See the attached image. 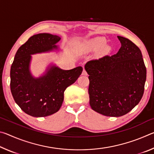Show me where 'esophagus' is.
Segmentation results:
<instances>
[{"instance_id": "esophagus-1", "label": "esophagus", "mask_w": 154, "mask_h": 154, "mask_svg": "<svg viewBox=\"0 0 154 154\" xmlns=\"http://www.w3.org/2000/svg\"><path fill=\"white\" fill-rule=\"evenodd\" d=\"M82 75H88L87 72H86V71H85V69H83V72H82Z\"/></svg>"}]
</instances>
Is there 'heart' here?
<instances>
[{"instance_id":"b5f03b06","label":"heart","mask_w":154,"mask_h":154,"mask_svg":"<svg viewBox=\"0 0 154 154\" xmlns=\"http://www.w3.org/2000/svg\"><path fill=\"white\" fill-rule=\"evenodd\" d=\"M106 40L103 38H96L89 43V48L92 49H98L105 45Z\"/></svg>"}]
</instances>
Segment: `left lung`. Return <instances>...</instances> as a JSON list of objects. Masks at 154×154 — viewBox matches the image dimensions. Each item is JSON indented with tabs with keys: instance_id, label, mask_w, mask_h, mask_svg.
Listing matches in <instances>:
<instances>
[{
	"instance_id": "obj_1",
	"label": "left lung",
	"mask_w": 154,
	"mask_h": 154,
	"mask_svg": "<svg viewBox=\"0 0 154 154\" xmlns=\"http://www.w3.org/2000/svg\"><path fill=\"white\" fill-rule=\"evenodd\" d=\"M118 37L122 44L118 53L92 60L85 65L89 75L90 106L109 117L126 115L139 104L147 74L140 49L128 38Z\"/></svg>"
}]
</instances>
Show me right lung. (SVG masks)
I'll list each match as a JSON object with an SVG mask.
<instances>
[{"label":"right lung","mask_w":154,"mask_h":154,"mask_svg":"<svg viewBox=\"0 0 154 154\" xmlns=\"http://www.w3.org/2000/svg\"><path fill=\"white\" fill-rule=\"evenodd\" d=\"M60 37L48 33L33 35L15 54L10 76L13 97L26 113L32 117H46L56 113L64 100V92L82 74L83 68L62 70L51 66L42 77L34 78L30 72L31 54L57 49Z\"/></svg>","instance_id":"1"}]
</instances>
